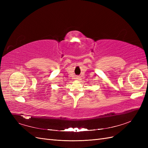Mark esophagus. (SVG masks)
<instances>
[{
    "label": "esophagus",
    "mask_w": 148,
    "mask_h": 148,
    "mask_svg": "<svg viewBox=\"0 0 148 148\" xmlns=\"http://www.w3.org/2000/svg\"><path fill=\"white\" fill-rule=\"evenodd\" d=\"M77 79L78 80H79V77H77Z\"/></svg>",
    "instance_id": "esophagus-1"
}]
</instances>
